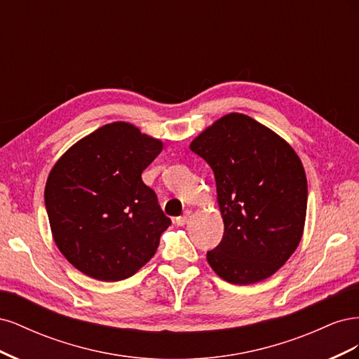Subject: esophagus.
<instances>
[{
  "mask_svg": "<svg viewBox=\"0 0 359 359\" xmlns=\"http://www.w3.org/2000/svg\"><path fill=\"white\" fill-rule=\"evenodd\" d=\"M190 215H191V211H186V212H184L181 217H178V219H177V224L178 226H184V224H187V222H189V219H190Z\"/></svg>",
  "mask_w": 359,
  "mask_h": 359,
  "instance_id": "34e87169",
  "label": "esophagus"
}]
</instances>
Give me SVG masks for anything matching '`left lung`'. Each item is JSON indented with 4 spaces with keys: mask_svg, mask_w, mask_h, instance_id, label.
Wrapping results in <instances>:
<instances>
[{
    "mask_svg": "<svg viewBox=\"0 0 359 359\" xmlns=\"http://www.w3.org/2000/svg\"><path fill=\"white\" fill-rule=\"evenodd\" d=\"M211 166L224 223L222 243L206 253L214 273L253 285L283 266L306 224L307 178L286 140L252 116L232 112L191 140Z\"/></svg>",
    "mask_w": 359,
    "mask_h": 359,
    "instance_id": "obj_1",
    "label": "left lung"
}]
</instances>
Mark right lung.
I'll list each match as a JSON object with an SVG mask.
<instances>
[{"instance_id":"obj_1","label":"right lung","mask_w":359,"mask_h":359,"mask_svg":"<svg viewBox=\"0 0 359 359\" xmlns=\"http://www.w3.org/2000/svg\"><path fill=\"white\" fill-rule=\"evenodd\" d=\"M163 142L115 121L73 144L49 172L45 203L52 238L81 273L100 281L132 277L170 226L142 172Z\"/></svg>"}]
</instances>
